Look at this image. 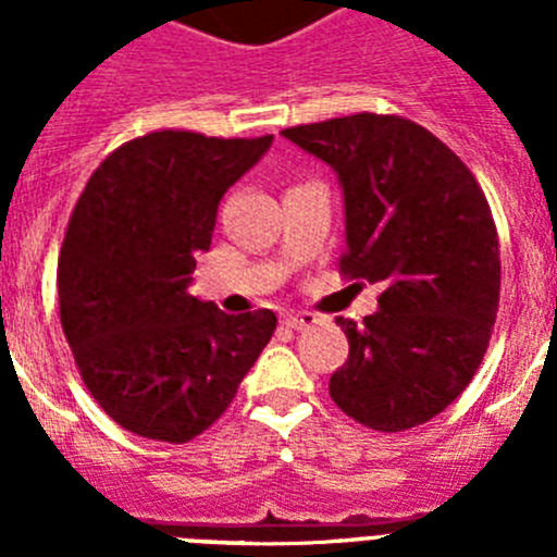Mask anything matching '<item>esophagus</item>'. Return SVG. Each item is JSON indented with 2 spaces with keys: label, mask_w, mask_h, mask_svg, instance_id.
<instances>
[{
  "label": "esophagus",
  "mask_w": 557,
  "mask_h": 557,
  "mask_svg": "<svg viewBox=\"0 0 557 557\" xmlns=\"http://www.w3.org/2000/svg\"><path fill=\"white\" fill-rule=\"evenodd\" d=\"M284 323H287L289 329H307V326H314V323H318V314L314 312H287L284 314Z\"/></svg>",
  "instance_id": "34e87169"
}]
</instances>
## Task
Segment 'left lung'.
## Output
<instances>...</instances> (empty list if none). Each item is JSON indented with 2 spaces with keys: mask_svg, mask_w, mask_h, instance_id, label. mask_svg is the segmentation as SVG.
I'll return each instance as SVG.
<instances>
[{
  "mask_svg": "<svg viewBox=\"0 0 557 557\" xmlns=\"http://www.w3.org/2000/svg\"><path fill=\"white\" fill-rule=\"evenodd\" d=\"M337 172L343 273L382 284L362 326L343 321L339 410L379 432L426 424L466 391L499 309V239L469 166L426 127L354 113L282 131Z\"/></svg>",
  "mask_w": 557,
  "mask_h": 557,
  "instance_id": "8db88e82",
  "label": "left lung"
}]
</instances>
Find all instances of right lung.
<instances>
[{
    "label": "right lung",
    "mask_w": 557,
    "mask_h": 557,
    "mask_svg": "<svg viewBox=\"0 0 557 557\" xmlns=\"http://www.w3.org/2000/svg\"><path fill=\"white\" fill-rule=\"evenodd\" d=\"M273 136L147 133L113 150L77 200L58 259L66 343L97 405L141 437L186 444L225 412L275 332L189 295L225 191Z\"/></svg>",
    "instance_id": "obj_1"
}]
</instances>
